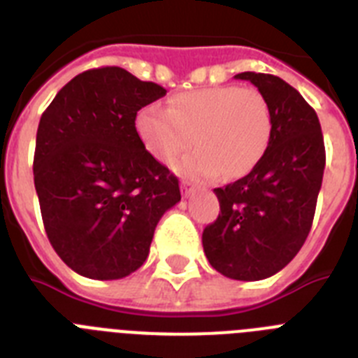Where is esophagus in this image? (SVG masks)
Returning a JSON list of instances; mask_svg holds the SVG:
<instances>
[{"label":"esophagus","mask_w":358,"mask_h":358,"mask_svg":"<svg viewBox=\"0 0 358 358\" xmlns=\"http://www.w3.org/2000/svg\"><path fill=\"white\" fill-rule=\"evenodd\" d=\"M192 191H194V189L191 187V183H189V182H182V194H183V196H189V194H191Z\"/></svg>","instance_id":"esophagus-1"}]
</instances>
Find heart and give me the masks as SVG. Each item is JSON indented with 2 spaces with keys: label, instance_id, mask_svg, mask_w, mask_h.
I'll list each match as a JSON object with an SVG mask.
<instances>
[{
  "label": "heart",
  "instance_id": "b5f03b06",
  "mask_svg": "<svg viewBox=\"0 0 358 358\" xmlns=\"http://www.w3.org/2000/svg\"><path fill=\"white\" fill-rule=\"evenodd\" d=\"M135 126L144 148L164 164L196 145L175 169L189 180L209 182L256 169L268 151L273 117L263 93L229 85L176 93L167 111L145 106Z\"/></svg>",
  "mask_w": 358,
  "mask_h": 358
}]
</instances>
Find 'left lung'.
I'll return each instance as SVG.
<instances>
[{
	"label": "left lung",
	"mask_w": 358,
	"mask_h": 358,
	"mask_svg": "<svg viewBox=\"0 0 358 358\" xmlns=\"http://www.w3.org/2000/svg\"><path fill=\"white\" fill-rule=\"evenodd\" d=\"M268 101L273 133L263 160L243 178L214 189L217 220L205 227V256L225 278L259 281L299 252L312 229L322 175L324 141L312 106L270 73L243 71Z\"/></svg>",
	"instance_id": "1"
}]
</instances>
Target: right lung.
<instances>
[{
    "label": "right lung",
    "mask_w": 358,
    "mask_h": 358,
    "mask_svg": "<svg viewBox=\"0 0 358 358\" xmlns=\"http://www.w3.org/2000/svg\"><path fill=\"white\" fill-rule=\"evenodd\" d=\"M166 95L119 66L83 71L59 90L36 136L34 183L57 256L90 279L141 268L180 185L136 133V111Z\"/></svg>",
    "instance_id": "right-lung-1"
}]
</instances>
